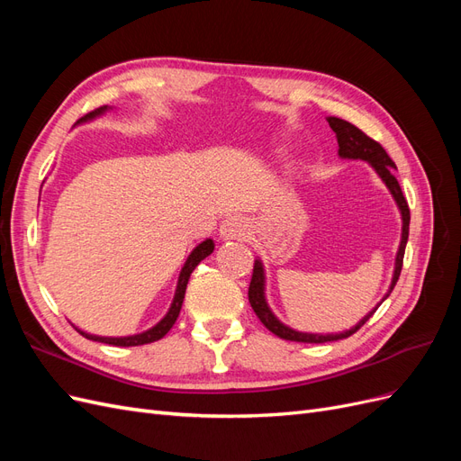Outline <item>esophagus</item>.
Here are the masks:
<instances>
[{
	"mask_svg": "<svg viewBox=\"0 0 461 461\" xmlns=\"http://www.w3.org/2000/svg\"><path fill=\"white\" fill-rule=\"evenodd\" d=\"M219 234L222 240H244L248 234V225L240 215H229L221 222Z\"/></svg>",
	"mask_w": 461,
	"mask_h": 461,
	"instance_id": "obj_1",
	"label": "esophagus"
}]
</instances>
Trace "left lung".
Masks as SVG:
<instances>
[{
    "mask_svg": "<svg viewBox=\"0 0 461 461\" xmlns=\"http://www.w3.org/2000/svg\"><path fill=\"white\" fill-rule=\"evenodd\" d=\"M329 127L337 134V140H339V153L340 158H348V159H364L367 163H371L373 169L379 173V176L384 180V185L388 186V190L393 192V196L400 207L402 212V242L398 248V254H396V267H394V276H393V285H390L388 294L393 292V288L398 283V276L402 271V265H403V252H406V244H408V234H410V207L406 198H403V192L398 185V180L394 176V169L396 165L394 161L388 158V153L384 151V148L369 138L364 131H359L357 127H354L352 122H348L344 119L339 117H329ZM263 267H261V261L258 259L254 263V273H252V281H249V288H248V300L249 305H252V310L256 312V315L259 317L261 323L267 327L273 334H276L278 339H285V340H294V342H310V344H323V342H332V340H342L352 337L356 330H359L364 327L369 317L375 313L376 308L366 315L364 319L359 321L356 327H352L350 330L346 332H339V334H312V332H298L294 329H290L286 325H283L281 321H278L271 310L267 302H265V294H263ZM388 294L383 298L386 300Z\"/></svg>",
    "mask_w": 461,
    "mask_h": 461,
    "instance_id": "8db88e82",
    "label": "left lung"
}]
</instances>
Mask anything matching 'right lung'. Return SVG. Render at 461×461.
Segmentation results:
<instances>
[{"instance_id": "obj_1", "label": "right lung", "mask_w": 461, "mask_h": 461, "mask_svg": "<svg viewBox=\"0 0 461 461\" xmlns=\"http://www.w3.org/2000/svg\"><path fill=\"white\" fill-rule=\"evenodd\" d=\"M107 109V105H104V107H100V109H95V111H92V113H88V115H85L82 117L80 121H88V119H94L95 115H102L104 111ZM213 248H215V244H213V240H205V242H202L200 246H196L194 248V252L188 256V259H186V263H185V267H183V271H180V276H178V285H176V292H175V300H173V303H171V310L167 312V315L159 321V323L153 327V329H149V330H146V332H142V334H134V337H124V339H107V337H95V334H88V332H82L80 329H77L82 337L85 339H88V340H95V342H104V344H111V346H142V344H149V342H156V340H159V339H163L167 332L171 330V327L175 325V321H176V317H178V313H180V308H183V300H185V292H186V285H188V278H190V275H192V271L196 269V265L202 261V259H205L209 254L213 252Z\"/></svg>"}]
</instances>
